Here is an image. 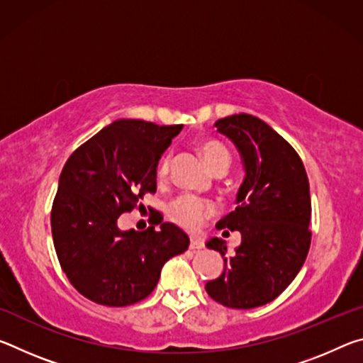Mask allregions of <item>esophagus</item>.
<instances>
[{
  "label": "esophagus",
  "instance_id": "esophagus-1",
  "mask_svg": "<svg viewBox=\"0 0 363 363\" xmlns=\"http://www.w3.org/2000/svg\"><path fill=\"white\" fill-rule=\"evenodd\" d=\"M203 247H205V245H203V242L200 240V238H196V237L190 238V243H189L190 250H201Z\"/></svg>",
  "mask_w": 363,
  "mask_h": 363
}]
</instances>
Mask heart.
<instances>
[{"instance_id":"obj_1","label":"heart","mask_w":363,"mask_h":363,"mask_svg":"<svg viewBox=\"0 0 363 363\" xmlns=\"http://www.w3.org/2000/svg\"><path fill=\"white\" fill-rule=\"evenodd\" d=\"M200 153L206 162L208 167L213 173H218L219 169L229 168L230 164V153L225 147L218 143V140H205L200 144ZM169 171V157H164L158 164L157 176L158 179H164V176ZM216 213V205L211 200L201 199L192 194L181 195L179 199L174 200L169 206V218L174 220L177 225H181L186 230H199L203 224Z\"/></svg>"}]
</instances>
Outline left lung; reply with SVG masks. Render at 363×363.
Masks as SVG:
<instances>
[{
    "label": "left lung",
    "mask_w": 363,
    "mask_h": 363,
    "mask_svg": "<svg viewBox=\"0 0 363 363\" xmlns=\"http://www.w3.org/2000/svg\"><path fill=\"white\" fill-rule=\"evenodd\" d=\"M216 126L238 147L247 176L235 211L216 225L240 230L242 243L229 253L224 240L208 242L224 256V270L205 290L225 307L253 309L284 293L309 253V179L298 152L267 123L238 113Z\"/></svg>",
    "instance_id": "obj_1"
}]
</instances>
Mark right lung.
Here are the masks:
<instances>
[{
    "mask_svg": "<svg viewBox=\"0 0 363 363\" xmlns=\"http://www.w3.org/2000/svg\"><path fill=\"white\" fill-rule=\"evenodd\" d=\"M181 130L182 125L144 120L113 121L64 164L51 210L54 248L67 279L93 303L123 307L145 299L163 264L189 248L186 233L162 223L157 210L143 232L116 225L121 214L144 206L145 194L157 192L158 160Z\"/></svg>",
    "mask_w": 363,
    "mask_h": 363,
    "instance_id": "right-lung-1",
    "label": "right lung"
}]
</instances>
